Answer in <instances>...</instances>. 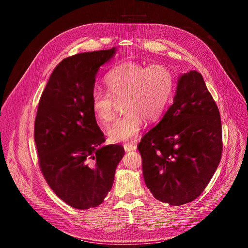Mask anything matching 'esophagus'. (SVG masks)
Instances as JSON below:
<instances>
[{"instance_id": "esophagus-1", "label": "esophagus", "mask_w": 248, "mask_h": 248, "mask_svg": "<svg viewBox=\"0 0 248 248\" xmlns=\"http://www.w3.org/2000/svg\"><path fill=\"white\" fill-rule=\"evenodd\" d=\"M124 150L126 151V153L134 151V150H136V148H137V146H136L135 144H132V143H127V144H124Z\"/></svg>"}]
</instances>
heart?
<instances>
[{"instance_id":"obj_1","label":"heart","mask_w":248,"mask_h":248,"mask_svg":"<svg viewBox=\"0 0 248 248\" xmlns=\"http://www.w3.org/2000/svg\"><path fill=\"white\" fill-rule=\"evenodd\" d=\"M108 92L94 90L91 105L98 121L109 123L115 116L116 101L124 100V116L108 126L112 142L133 141L144 125L145 118L161 117L174 95L176 79L165 65L124 62L111 70L105 78Z\"/></svg>"}]
</instances>
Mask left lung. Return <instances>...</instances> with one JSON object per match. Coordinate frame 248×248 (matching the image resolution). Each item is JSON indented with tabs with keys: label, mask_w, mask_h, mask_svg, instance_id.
Here are the masks:
<instances>
[{
	"label": "left lung",
	"mask_w": 248,
	"mask_h": 248,
	"mask_svg": "<svg viewBox=\"0 0 248 248\" xmlns=\"http://www.w3.org/2000/svg\"><path fill=\"white\" fill-rule=\"evenodd\" d=\"M138 149L146 186L158 201L179 206L203 193L220 162L222 131L217 103L199 72L179 78L173 104Z\"/></svg>",
	"instance_id": "8db88e82"
}]
</instances>
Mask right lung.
Returning a JSON list of instances; mask_svg holds the SVG:
<instances>
[{
    "mask_svg": "<svg viewBox=\"0 0 248 248\" xmlns=\"http://www.w3.org/2000/svg\"><path fill=\"white\" fill-rule=\"evenodd\" d=\"M114 53L113 47L63 59L38 104L34 138L39 167L55 195L76 209L104 202L124 155L122 145H102L106 139L91 105L95 74Z\"/></svg>",
    "mask_w": 248,
    "mask_h": 248,
    "instance_id": "obj_1",
    "label": "right lung"
}]
</instances>
